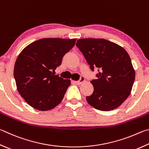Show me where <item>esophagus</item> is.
<instances>
[{"label": "esophagus", "instance_id": "1", "mask_svg": "<svg viewBox=\"0 0 149 149\" xmlns=\"http://www.w3.org/2000/svg\"><path fill=\"white\" fill-rule=\"evenodd\" d=\"M85 78H84V77L83 76H81L80 77V79L79 81H75L74 83L75 84H77V85H80V84H81L83 82L85 81Z\"/></svg>", "mask_w": 149, "mask_h": 149}]
</instances>
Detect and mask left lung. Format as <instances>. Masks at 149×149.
Wrapping results in <instances>:
<instances>
[{
  "instance_id": "8db88e82",
  "label": "left lung",
  "mask_w": 149,
  "mask_h": 149,
  "mask_svg": "<svg viewBox=\"0 0 149 149\" xmlns=\"http://www.w3.org/2000/svg\"><path fill=\"white\" fill-rule=\"evenodd\" d=\"M76 45L92 71L94 68L98 69L96 79L91 81L94 92L86 97V101L101 111L120 106L130 94L136 75L126 51L105 39H79Z\"/></svg>"
}]
</instances>
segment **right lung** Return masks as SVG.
<instances>
[{"label":"right lung","mask_w":149,"mask_h":149,"mask_svg":"<svg viewBox=\"0 0 149 149\" xmlns=\"http://www.w3.org/2000/svg\"><path fill=\"white\" fill-rule=\"evenodd\" d=\"M76 39L42 38L31 43L15 61L13 75L17 91L29 105L47 111L63 100L70 79L55 75L62 59L75 45Z\"/></svg>","instance_id":"1"}]
</instances>
